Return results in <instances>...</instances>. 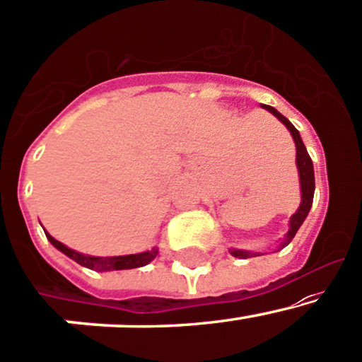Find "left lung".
<instances>
[{
	"instance_id": "1",
	"label": "left lung",
	"mask_w": 362,
	"mask_h": 362,
	"mask_svg": "<svg viewBox=\"0 0 362 362\" xmlns=\"http://www.w3.org/2000/svg\"><path fill=\"white\" fill-rule=\"evenodd\" d=\"M263 108L268 110L272 115H275L278 120L284 123L288 130H291L293 142H296V149H297L296 163H297V170H299V182H300V206H299V209L296 211V214H292L291 216V221H288L291 228H288L287 235H285V239L281 240L280 247H278V251H280V249H284L285 245L291 244V240L296 237L297 230H299L300 225L304 223L309 209H311L313 197H315V168H313L311 156L308 154V149H305L303 139H300L299 130H297L296 127H293L292 123L280 113V111H276L275 108H273V106L263 105ZM230 252H232V256L242 257V259H245V257H252V256H261L259 252L240 251V249H230Z\"/></svg>"
}]
</instances>
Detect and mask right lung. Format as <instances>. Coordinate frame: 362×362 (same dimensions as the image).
Instances as JSON below:
<instances>
[{
    "mask_svg": "<svg viewBox=\"0 0 362 362\" xmlns=\"http://www.w3.org/2000/svg\"><path fill=\"white\" fill-rule=\"evenodd\" d=\"M47 240L58 249L63 254L74 259L75 263L81 266H86V268L94 269V272H113V269H132V268H141V266L149 264L154 257L158 256V247H153L151 251L139 252V254H127V256H108V257H96V256H87V254L77 252L74 249L66 247L65 244L58 242L57 239L49 235V233L45 232Z\"/></svg>",
    "mask_w": 362,
    "mask_h": 362,
    "instance_id": "add662e5",
    "label": "right lung"
}]
</instances>
